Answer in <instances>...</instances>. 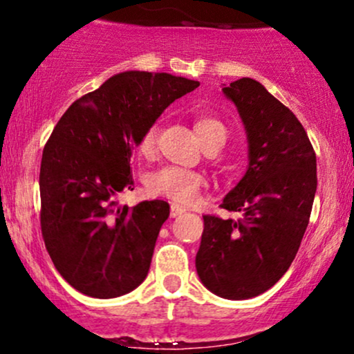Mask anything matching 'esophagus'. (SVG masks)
<instances>
[{"instance_id": "obj_1", "label": "esophagus", "mask_w": 354, "mask_h": 354, "mask_svg": "<svg viewBox=\"0 0 354 354\" xmlns=\"http://www.w3.org/2000/svg\"><path fill=\"white\" fill-rule=\"evenodd\" d=\"M185 208H183V206H180V205H176V203H173L171 205V211H169V213H171V216L173 218H176V216H181L183 213H185Z\"/></svg>"}]
</instances>
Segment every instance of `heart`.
<instances>
[{
	"label": "heart",
	"instance_id": "heart-1",
	"mask_svg": "<svg viewBox=\"0 0 354 354\" xmlns=\"http://www.w3.org/2000/svg\"><path fill=\"white\" fill-rule=\"evenodd\" d=\"M194 131L200 138L203 146L213 143L225 145L228 138V129L223 121L213 116H198L194 121ZM156 143V126H151L141 138L140 153L149 154ZM205 185V176L191 169L176 168V166H165L149 174L148 189L156 196L168 198L176 203H191L200 194Z\"/></svg>",
	"mask_w": 354,
	"mask_h": 354
}]
</instances>
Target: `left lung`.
I'll return each mask as SVG.
<instances>
[{
	"mask_svg": "<svg viewBox=\"0 0 354 354\" xmlns=\"http://www.w3.org/2000/svg\"><path fill=\"white\" fill-rule=\"evenodd\" d=\"M248 138V168L221 208L241 218L203 216L196 253L201 283L216 296L248 299L279 281L301 245L316 193V154L291 109L256 80L223 84Z\"/></svg>",
	"mask_w": 354,
	"mask_h": 354,
	"instance_id": "obj_1",
	"label": "left lung"
}]
</instances>
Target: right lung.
<instances>
[{
  "instance_id": "1",
  "label": "right lung",
  "mask_w": 354,
  "mask_h": 354,
  "mask_svg": "<svg viewBox=\"0 0 354 354\" xmlns=\"http://www.w3.org/2000/svg\"><path fill=\"white\" fill-rule=\"evenodd\" d=\"M200 86L169 73L123 71L66 109L43 149L41 231L53 265L80 293L109 299L140 286L169 216L166 201L118 206L131 154L174 100Z\"/></svg>"
}]
</instances>
